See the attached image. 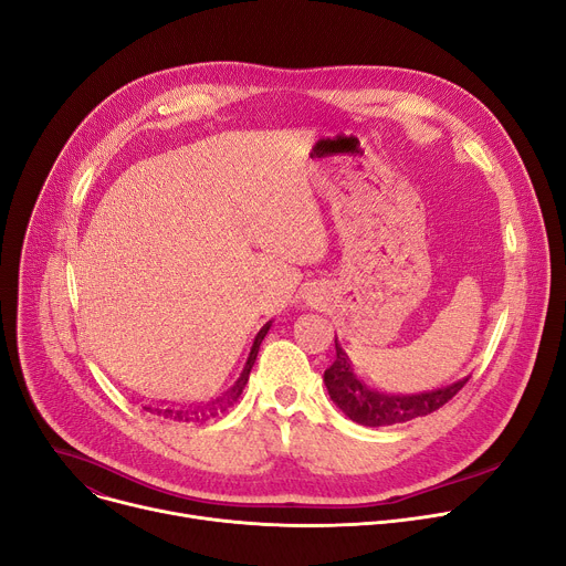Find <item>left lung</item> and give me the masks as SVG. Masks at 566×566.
Instances as JSON below:
<instances>
[{"mask_svg":"<svg viewBox=\"0 0 566 566\" xmlns=\"http://www.w3.org/2000/svg\"><path fill=\"white\" fill-rule=\"evenodd\" d=\"M469 380L460 378L447 387L430 389V392H419V395H387L378 392V389L369 387L365 380L358 378L354 371L352 358L346 356V352L339 346L337 335H335V363L324 371V385L328 389L331 401L349 417L352 421L360 426H392V423H403L415 417L430 415L444 403H449L462 385Z\"/></svg>","mask_w":566,"mask_h":566,"instance_id":"1","label":"left lung"}]
</instances>
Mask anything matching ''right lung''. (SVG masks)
Instances as JSON below:
<instances>
[{
	"instance_id": "1",
	"label": "right lung",
	"mask_w": 566,
	"mask_h": 566,
	"mask_svg": "<svg viewBox=\"0 0 566 566\" xmlns=\"http://www.w3.org/2000/svg\"><path fill=\"white\" fill-rule=\"evenodd\" d=\"M272 328V322H268L263 328L258 331V335L253 337V344H251V352L247 356V363L238 376V380L227 389V392L222 397H214L210 401H201V403H181V401H149L145 403L143 408L151 415H158L163 419H169V421H186V423H197V421H208L212 417H220L222 412H227L242 395V389L249 380V371L258 358V352H260V344H263L268 331Z\"/></svg>"
}]
</instances>
